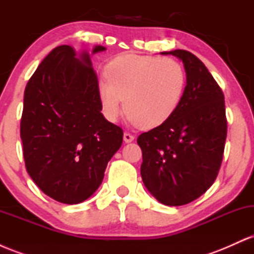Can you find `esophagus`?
<instances>
[{
  "label": "esophagus",
  "mask_w": 254,
  "mask_h": 254,
  "mask_svg": "<svg viewBox=\"0 0 254 254\" xmlns=\"http://www.w3.org/2000/svg\"><path fill=\"white\" fill-rule=\"evenodd\" d=\"M123 138H124L125 143H130V142H132L133 139H135V137H133V136L131 135V133H129V132H124Z\"/></svg>",
  "instance_id": "34e87169"
}]
</instances>
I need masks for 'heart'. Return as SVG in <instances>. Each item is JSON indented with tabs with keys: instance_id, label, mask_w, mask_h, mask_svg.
Returning a JSON list of instances; mask_svg holds the SVG:
<instances>
[{
	"instance_id": "b5f03b06",
	"label": "heart",
	"mask_w": 254,
	"mask_h": 254,
	"mask_svg": "<svg viewBox=\"0 0 254 254\" xmlns=\"http://www.w3.org/2000/svg\"><path fill=\"white\" fill-rule=\"evenodd\" d=\"M106 81L98 82L101 111L116 121L124 100L127 117L142 129L167 122L182 101L186 84L184 68L170 57L125 54L105 66Z\"/></svg>"
}]
</instances>
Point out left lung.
Here are the masks:
<instances>
[{"instance_id":"1","label":"left lung","mask_w":254,"mask_h":254,"mask_svg":"<svg viewBox=\"0 0 254 254\" xmlns=\"http://www.w3.org/2000/svg\"><path fill=\"white\" fill-rule=\"evenodd\" d=\"M183 61L186 87L173 116L137 138L145 188L165 205L197 199L214 184L227 137L224 95L202 61L191 52H162Z\"/></svg>"}]
</instances>
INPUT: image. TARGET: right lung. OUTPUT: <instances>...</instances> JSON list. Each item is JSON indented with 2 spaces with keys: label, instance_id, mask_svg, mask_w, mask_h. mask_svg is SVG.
<instances>
[{
  "label": "right lung",
  "instance_id": "add662e5",
  "mask_svg": "<svg viewBox=\"0 0 254 254\" xmlns=\"http://www.w3.org/2000/svg\"><path fill=\"white\" fill-rule=\"evenodd\" d=\"M104 50L95 46L93 52ZM76 55L61 45L44 58L26 86L20 123L26 170L44 193L64 204L97 191L123 142L122 127L100 112L88 54Z\"/></svg>",
  "mask_w": 254,
  "mask_h": 254
}]
</instances>
